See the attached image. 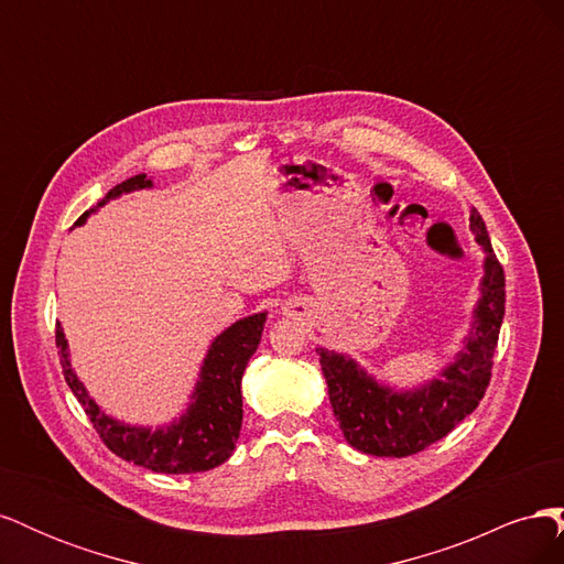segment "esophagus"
Wrapping results in <instances>:
<instances>
[{"mask_svg": "<svg viewBox=\"0 0 564 564\" xmlns=\"http://www.w3.org/2000/svg\"><path fill=\"white\" fill-rule=\"evenodd\" d=\"M305 313H308V305H305L303 301H284L282 303L284 317H305Z\"/></svg>", "mask_w": 564, "mask_h": 564, "instance_id": "obj_1", "label": "esophagus"}]
</instances>
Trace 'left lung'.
Here are the masks:
<instances>
[{
    "label": "left lung",
    "mask_w": 564,
    "mask_h": 564,
    "mask_svg": "<svg viewBox=\"0 0 564 564\" xmlns=\"http://www.w3.org/2000/svg\"><path fill=\"white\" fill-rule=\"evenodd\" d=\"M470 230L485 251L480 296L458 352L435 379L395 388L379 381L348 352L317 348L338 429L357 452L395 458L419 454L480 404L506 313V280L480 214L470 216Z\"/></svg>",
    "instance_id": "1"
}]
</instances>
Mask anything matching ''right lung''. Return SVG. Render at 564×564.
<instances>
[{
	"label": "right lung",
	"instance_id": "right-lung-1",
	"mask_svg": "<svg viewBox=\"0 0 564 564\" xmlns=\"http://www.w3.org/2000/svg\"><path fill=\"white\" fill-rule=\"evenodd\" d=\"M152 185L155 183L145 174H135L122 181L94 209L84 212L75 226L87 224V218L100 207H106L110 199L133 191H145ZM265 317L268 313L263 311L237 319L212 340L202 360L191 400H187L181 416L160 425V429L131 425L106 414V409L98 406L73 369L70 350H67V338L61 324L56 327V346L67 386L75 392V398L110 452L152 473H204L226 464L235 452L242 429V373L249 357L261 344Z\"/></svg>",
	"mask_w": 564,
	"mask_h": 564
}]
</instances>
